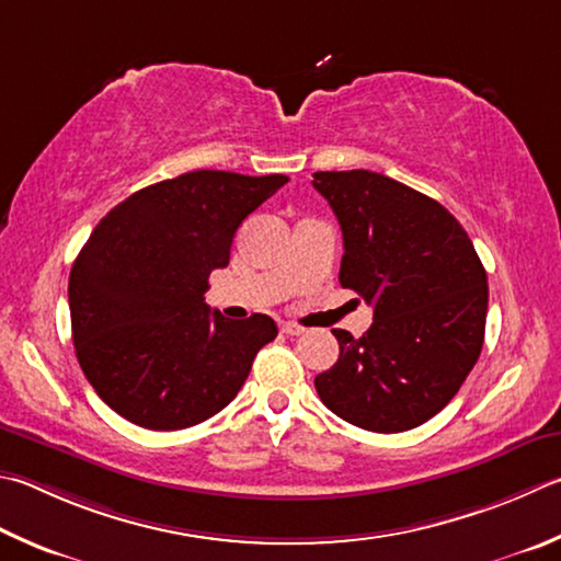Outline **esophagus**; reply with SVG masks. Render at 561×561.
Instances as JSON below:
<instances>
[{"instance_id": "1", "label": "esophagus", "mask_w": 561, "mask_h": 561, "mask_svg": "<svg viewBox=\"0 0 561 561\" xmlns=\"http://www.w3.org/2000/svg\"><path fill=\"white\" fill-rule=\"evenodd\" d=\"M279 331L287 333V335H301L304 333V329H301L299 323H289V321H282L279 323Z\"/></svg>"}]
</instances>
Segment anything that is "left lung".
<instances>
[{
  "mask_svg": "<svg viewBox=\"0 0 561 561\" xmlns=\"http://www.w3.org/2000/svg\"><path fill=\"white\" fill-rule=\"evenodd\" d=\"M343 230L341 287L373 307L360 339L316 375L333 414L368 432H407L454 400L483 348L488 277L468 232L434 198L375 171H316Z\"/></svg>",
  "mask_w": 561,
  "mask_h": 561,
  "instance_id": "1",
  "label": "left lung"
}]
</instances>
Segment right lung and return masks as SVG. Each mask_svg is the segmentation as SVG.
<instances>
[{
    "label": "right lung",
    "mask_w": 561,
    "mask_h": 561,
    "mask_svg": "<svg viewBox=\"0 0 561 561\" xmlns=\"http://www.w3.org/2000/svg\"><path fill=\"white\" fill-rule=\"evenodd\" d=\"M287 181L188 171L98 222L70 270V325L88 382L127 422L186 430L236 400L277 323L267 313L230 321L203 294L242 220Z\"/></svg>",
    "instance_id": "obj_1"
}]
</instances>
